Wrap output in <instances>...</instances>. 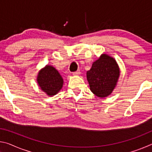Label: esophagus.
<instances>
[{"label":"esophagus","instance_id":"obj_1","mask_svg":"<svg viewBox=\"0 0 152 152\" xmlns=\"http://www.w3.org/2000/svg\"><path fill=\"white\" fill-rule=\"evenodd\" d=\"M80 72L79 71H78V72H74L72 73V74H73L74 76H78V75H80Z\"/></svg>","mask_w":152,"mask_h":152}]
</instances>
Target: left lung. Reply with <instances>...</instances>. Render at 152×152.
I'll use <instances>...</instances> for the list:
<instances>
[{"label":"left lung","instance_id":"1","mask_svg":"<svg viewBox=\"0 0 152 152\" xmlns=\"http://www.w3.org/2000/svg\"><path fill=\"white\" fill-rule=\"evenodd\" d=\"M119 76L120 68L116 60L106 53H102L94 61L91 70L86 72L90 89L100 98H105L112 93Z\"/></svg>","mask_w":152,"mask_h":152}]
</instances>
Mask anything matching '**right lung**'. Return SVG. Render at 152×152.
<instances>
[{"mask_svg": "<svg viewBox=\"0 0 152 152\" xmlns=\"http://www.w3.org/2000/svg\"><path fill=\"white\" fill-rule=\"evenodd\" d=\"M38 86L49 96H54L62 88L63 78L54 67L46 65L41 69L37 76Z\"/></svg>", "mask_w": 152, "mask_h": 152, "instance_id": "1", "label": "right lung"}]
</instances>
